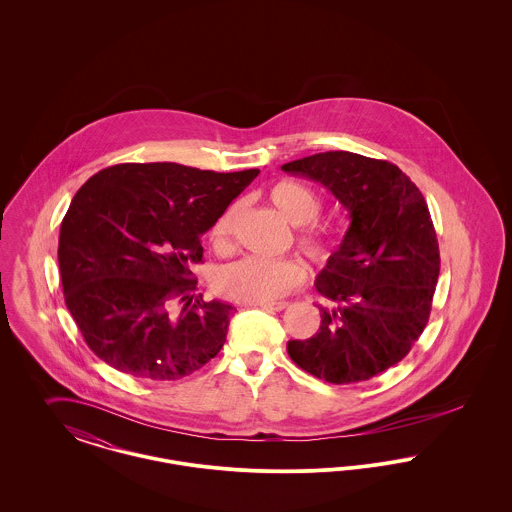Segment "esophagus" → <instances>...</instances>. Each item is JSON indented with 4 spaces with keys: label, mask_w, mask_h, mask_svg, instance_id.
Segmentation results:
<instances>
[{
    "label": "esophagus",
    "mask_w": 512,
    "mask_h": 512,
    "mask_svg": "<svg viewBox=\"0 0 512 512\" xmlns=\"http://www.w3.org/2000/svg\"><path fill=\"white\" fill-rule=\"evenodd\" d=\"M251 307H259V309H265V311H284L288 307L286 301H280V303H261V305H251Z\"/></svg>",
    "instance_id": "obj_1"
}]
</instances>
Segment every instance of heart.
Returning <instances> with one entry per match:
<instances>
[{"mask_svg":"<svg viewBox=\"0 0 512 512\" xmlns=\"http://www.w3.org/2000/svg\"><path fill=\"white\" fill-rule=\"evenodd\" d=\"M268 199L274 209L293 226H307L315 222L322 209L318 195L305 184L293 180H282L274 184L268 192ZM236 217L238 207H228L211 226L209 238L220 253L232 247ZM297 242L318 263H328L340 249V242L336 238L320 230H307L299 234ZM305 280L307 267L297 259L270 261L259 257H245L238 263L222 268L215 278V286L224 297L232 301L245 305H261L286 297Z\"/></svg>","mask_w":512,"mask_h":512,"instance_id":"heart-1","label":"heart"}]
</instances>
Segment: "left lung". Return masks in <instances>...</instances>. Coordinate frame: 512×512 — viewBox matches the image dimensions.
Returning a JSON list of instances; mask_svg holds the SVG:
<instances>
[{"instance_id":"left-lung-1","label":"left lung","mask_w":512,"mask_h":512,"mask_svg":"<svg viewBox=\"0 0 512 512\" xmlns=\"http://www.w3.org/2000/svg\"><path fill=\"white\" fill-rule=\"evenodd\" d=\"M320 182L349 211L338 253L318 274L320 328L288 341L293 363L328 384H357L397 365L428 324L439 245L424 195L397 165L326 151L282 165Z\"/></svg>"}]
</instances>
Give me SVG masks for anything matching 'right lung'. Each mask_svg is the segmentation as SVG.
Segmentation results:
<instances>
[{
	"instance_id": "1",
	"label": "right lung",
	"mask_w": 512,
	"mask_h": 512,
	"mask_svg": "<svg viewBox=\"0 0 512 512\" xmlns=\"http://www.w3.org/2000/svg\"><path fill=\"white\" fill-rule=\"evenodd\" d=\"M257 174L122 163L76 192L57 257L67 309L101 361L178 380L217 357L236 309L194 295L192 267L201 236Z\"/></svg>"
}]
</instances>
